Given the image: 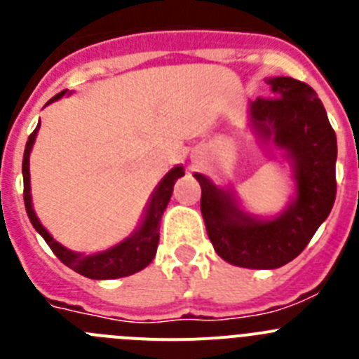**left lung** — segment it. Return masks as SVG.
<instances>
[{"mask_svg": "<svg viewBox=\"0 0 359 359\" xmlns=\"http://www.w3.org/2000/svg\"><path fill=\"white\" fill-rule=\"evenodd\" d=\"M271 100L249 103V124L259 142L272 144L290 163L294 196L281 213L244 210L235 190L201 172V213L213 249L244 269H279L297 258L337 197V135L313 88L290 76L269 78Z\"/></svg>", "mask_w": 359, "mask_h": 359, "instance_id": "8db88e82", "label": "left lung"}]
</instances>
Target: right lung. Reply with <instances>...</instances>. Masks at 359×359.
<instances>
[{"mask_svg": "<svg viewBox=\"0 0 359 359\" xmlns=\"http://www.w3.org/2000/svg\"><path fill=\"white\" fill-rule=\"evenodd\" d=\"M69 94L71 92L62 90L60 94L51 97L46 104H51L53 101L62 100V97L69 96ZM39 128H41V121H39L34 133L28 137V142H26L25 147V156H22V182H25L26 213H28L29 222L34 224L39 235L46 240V244L51 248V251L57 255V258L64 265H67L69 269H72L78 274L85 276V278L117 279L126 278V276H131L135 272L146 269L153 262L154 255H156L158 240H160V220H162L163 212H165L167 205L170 201L174 183H176L177 177L185 176L183 165L172 167L162 177V182L158 183L156 189L151 194L139 228L135 229L130 236H126L123 242L115 244L110 249L92 252V255H83V252H76L64 248L60 242L53 238L48 229L41 224V220H39L37 213L34 210V203H32V185H29V153H32V147H34L35 139H37Z\"/></svg>", "mask_w": 359, "mask_h": 359, "instance_id": "right-lung-1", "label": "right lung"}]
</instances>
